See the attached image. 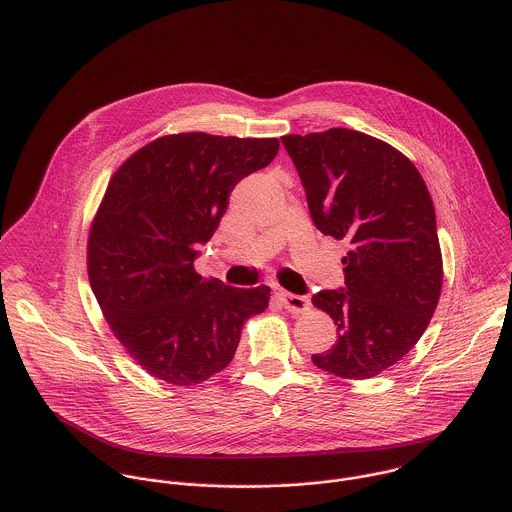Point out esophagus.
<instances>
[{
	"label": "esophagus",
	"mask_w": 512,
	"mask_h": 512,
	"mask_svg": "<svg viewBox=\"0 0 512 512\" xmlns=\"http://www.w3.org/2000/svg\"><path fill=\"white\" fill-rule=\"evenodd\" d=\"M279 299L283 303V307L289 311V313H303L309 309L311 301L309 297H303V295H295V293H287V291H279Z\"/></svg>",
	"instance_id": "1"
}]
</instances>
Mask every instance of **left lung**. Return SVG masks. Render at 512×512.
<instances>
[{
    "instance_id": "1",
    "label": "left lung",
    "mask_w": 512,
    "mask_h": 512,
    "mask_svg": "<svg viewBox=\"0 0 512 512\" xmlns=\"http://www.w3.org/2000/svg\"><path fill=\"white\" fill-rule=\"evenodd\" d=\"M305 187L315 227L349 239L345 287L313 305L337 325L333 349L313 363L343 379H371L421 339L443 287L431 193L417 167L389 143L355 129L281 137Z\"/></svg>"
}]
</instances>
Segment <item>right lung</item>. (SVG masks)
<instances>
[{
    "instance_id": "add662e5",
    "label": "right lung",
    "mask_w": 512,
    "mask_h": 512,
    "mask_svg": "<svg viewBox=\"0 0 512 512\" xmlns=\"http://www.w3.org/2000/svg\"><path fill=\"white\" fill-rule=\"evenodd\" d=\"M279 139L201 131L159 137L111 177L87 241L93 295L119 343L155 379L189 387L223 371L269 287L203 279L193 261L233 187L267 167Z\"/></svg>"
}]
</instances>
